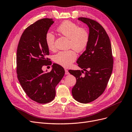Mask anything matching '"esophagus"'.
<instances>
[{
	"label": "esophagus",
	"mask_w": 132,
	"mask_h": 132,
	"mask_svg": "<svg viewBox=\"0 0 132 132\" xmlns=\"http://www.w3.org/2000/svg\"><path fill=\"white\" fill-rule=\"evenodd\" d=\"M65 75H69V74H70V73H69V71H68L67 70L65 69Z\"/></svg>",
	"instance_id": "esophagus-1"
}]
</instances>
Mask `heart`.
<instances>
[{
  "label": "heart",
  "mask_w": 132,
  "mask_h": 132,
  "mask_svg": "<svg viewBox=\"0 0 132 132\" xmlns=\"http://www.w3.org/2000/svg\"><path fill=\"white\" fill-rule=\"evenodd\" d=\"M56 31L69 39V47L72 48L77 52L85 50L89 40L88 31L83 28H79L76 24L70 21H66L59 26ZM47 48L50 51L55 50V36L48 32L45 37ZM77 58V54L74 50L60 51L53 56V60L63 67L69 66Z\"/></svg>",
  "instance_id": "1"
}]
</instances>
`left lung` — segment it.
Masks as SVG:
<instances>
[{
  "mask_svg": "<svg viewBox=\"0 0 132 132\" xmlns=\"http://www.w3.org/2000/svg\"><path fill=\"white\" fill-rule=\"evenodd\" d=\"M78 20L89 28V40L86 50L78 59V66L84 71L69 70L76 78L72 94L75 100L88 103L96 100L104 91L112 73L113 57L109 37L100 23L90 18Z\"/></svg>",
  "mask_w": 132,
  "mask_h": 132,
  "instance_id": "8db88e82",
  "label": "left lung"
}]
</instances>
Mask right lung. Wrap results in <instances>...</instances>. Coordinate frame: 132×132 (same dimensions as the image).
<instances>
[{
	"instance_id": "add662e5",
	"label": "right lung",
	"mask_w": 132,
	"mask_h": 132,
	"mask_svg": "<svg viewBox=\"0 0 132 132\" xmlns=\"http://www.w3.org/2000/svg\"><path fill=\"white\" fill-rule=\"evenodd\" d=\"M54 22L52 18H43L29 26L22 34L17 50L18 79L29 98L41 104L55 98V87L65 74L63 68L56 63H53L50 72L42 69L52 65L47 57L50 52L45 37Z\"/></svg>"
}]
</instances>
